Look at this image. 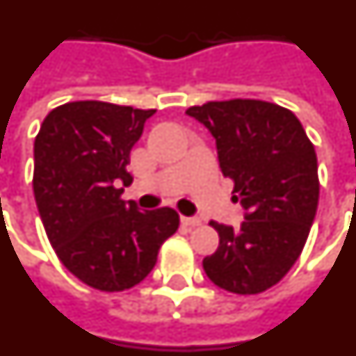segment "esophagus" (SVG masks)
Segmentation results:
<instances>
[{
    "mask_svg": "<svg viewBox=\"0 0 356 356\" xmlns=\"http://www.w3.org/2000/svg\"><path fill=\"white\" fill-rule=\"evenodd\" d=\"M181 222H183L184 226L193 228V226H199V224H201V219H199V217H181Z\"/></svg>",
    "mask_w": 356,
    "mask_h": 356,
    "instance_id": "34e87169",
    "label": "esophagus"
}]
</instances>
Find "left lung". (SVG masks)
Masks as SVG:
<instances>
[{
    "instance_id": "1",
    "label": "left lung",
    "mask_w": 356,
    "mask_h": 356,
    "mask_svg": "<svg viewBox=\"0 0 356 356\" xmlns=\"http://www.w3.org/2000/svg\"><path fill=\"white\" fill-rule=\"evenodd\" d=\"M186 113L217 145L224 177L234 179L241 228L211 220L219 248L204 257L208 279L238 295L279 282L295 264L318 204L316 154L293 112L257 99L210 101Z\"/></svg>"
}]
</instances>
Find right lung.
Instances as JSON below:
<instances>
[{"instance_id": "1", "label": "right lung", "mask_w": 356, "mask_h": 356, "mask_svg": "<svg viewBox=\"0 0 356 356\" xmlns=\"http://www.w3.org/2000/svg\"><path fill=\"white\" fill-rule=\"evenodd\" d=\"M155 110L76 101L44 118L34 141V197L59 261L101 291H122L154 270L177 232L172 208L139 211L122 201L130 150Z\"/></svg>"}]
</instances>
